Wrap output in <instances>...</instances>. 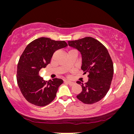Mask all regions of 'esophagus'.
Segmentation results:
<instances>
[{
  "label": "esophagus",
  "instance_id": "1",
  "mask_svg": "<svg viewBox=\"0 0 134 134\" xmlns=\"http://www.w3.org/2000/svg\"><path fill=\"white\" fill-rule=\"evenodd\" d=\"M67 83H68L69 85H71V86L74 85V84H75V82H73V81H71V80H67Z\"/></svg>",
  "mask_w": 134,
  "mask_h": 134
}]
</instances>
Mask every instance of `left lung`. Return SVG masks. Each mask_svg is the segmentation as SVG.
<instances>
[{"instance_id": "8db88e82", "label": "left lung", "mask_w": 134, "mask_h": 134, "mask_svg": "<svg viewBox=\"0 0 134 134\" xmlns=\"http://www.w3.org/2000/svg\"><path fill=\"white\" fill-rule=\"evenodd\" d=\"M68 45L80 53L81 69L89 74L86 83L77 82L82 88L77 98L87 104L99 101L109 91L113 76V62L107 49L92 37L69 41Z\"/></svg>"}]
</instances>
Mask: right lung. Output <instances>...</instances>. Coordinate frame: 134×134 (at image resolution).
I'll return each instance as SVG.
<instances>
[{
    "label": "right lung",
    "mask_w": 134,
    "mask_h": 134,
    "mask_svg": "<svg viewBox=\"0 0 134 134\" xmlns=\"http://www.w3.org/2000/svg\"><path fill=\"white\" fill-rule=\"evenodd\" d=\"M67 46L65 41L41 37L32 41L25 47L18 62L16 78L21 93L30 103L43 107L55 98L63 80L55 78L45 81L39 76V72L50 63L56 51Z\"/></svg>",
    "instance_id": "obj_1"
}]
</instances>
